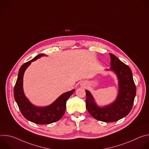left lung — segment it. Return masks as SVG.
Masks as SVG:
<instances>
[{
	"label": "left lung",
	"mask_w": 149,
	"mask_h": 149,
	"mask_svg": "<svg viewBox=\"0 0 149 149\" xmlns=\"http://www.w3.org/2000/svg\"><path fill=\"white\" fill-rule=\"evenodd\" d=\"M110 55L111 67L106 70L114 72L118 78V91L116 100L110 104L99 107L91 93L86 90L88 111L95 119L106 123L117 121L128 115L132 109L136 94V87L129 67L114 54H110Z\"/></svg>",
	"instance_id": "8db88e82"
}]
</instances>
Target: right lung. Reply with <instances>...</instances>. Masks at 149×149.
Here are the masks:
<instances>
[{"label": "right lung", "instance_id": "obj_1", "mask_svg": "<svg viewBox=\"0 0 149 149\" xmlns=\"http://www.w3.org/2000/svg\"><path fill=\"white\" fill-rule=\"evenodd\" d=\"M44 56L47 55L43 54H39L21 66L13 91L15 100L21 113L26 119L38 124H48L60 120L65 113L67 101L75 91L73 89L61 94L54 102L46 107H37L29 101L24 94L23 88L24 72L32 62Z\"/></svg>", "mask_w": 149, "mask_h": 149}]
</instances>
